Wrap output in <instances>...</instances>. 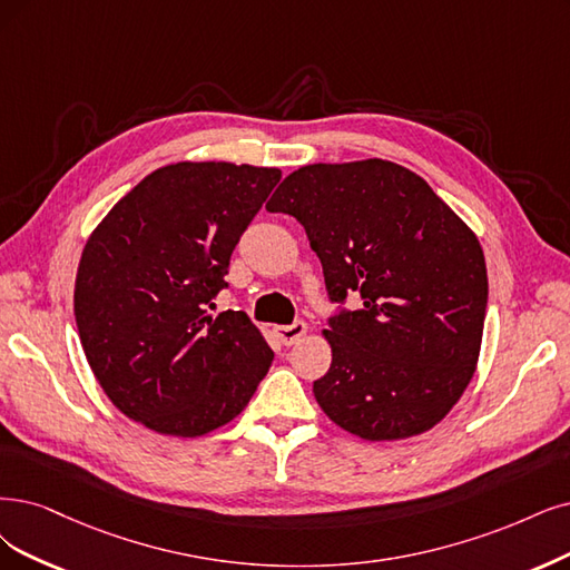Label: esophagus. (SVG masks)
I'll use <instances>...</instances> for the list:
<instances>
[{
	"instance_id": "esophagus-1",
	"label": "esophagus",
	"mask_w": 570,
	"mask_h": 570,
	"mask_svg": "<svg viewBox=\"0 0 570 570\" xmlns=\"http://www.w3.org/2000/svg\"><path fill=\"white\" fill-rule=\"evenodd\" d=\"M274 333H277V338L284 345H296L307 333V324L305 322H293L288 326H277V328H274Z\"/></svg>"
}]
</instances>
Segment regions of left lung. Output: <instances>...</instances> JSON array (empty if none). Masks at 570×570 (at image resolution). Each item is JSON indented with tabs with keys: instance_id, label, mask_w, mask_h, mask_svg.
<instances>
[{
	"instance_id": "8db88e82",
	"label": "left lung",
	"mask_w": 570,
	"mask_h": 570,
	"mask_svg": "<svg viewBox=\"0 0 570 570\" xmlns=\"http://www.w3.org/2000/svg\"><path fill=\"white\" fill-rule=\"evenodd\" d=\"M296 218L328 298L364 305L328 320L331 368L314 399L366 441L423 434L468 390L487 320V261L434 189L387 159L307 164L265 206Z\"/></svg>"
}]
</instances>
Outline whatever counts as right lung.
<instances>
[{
	"mask_svg": "<svg viewBox=\"0 0 570 570\" xmlns=\"http://www.w3.org/2000/svg\"><path fill=\"white\" fill-rule=\"evenodd\" d=\"M279 168L178 161L145 176L81 250L79 341L110 402L147 430L202 436L235 420L274 352L244 312L208 314Z\"/></svg>",
	"mask_w": 570,
	"mask_h": 570,
	"instance_id": "1",
	"label": "right lung"
}]
</instances>
